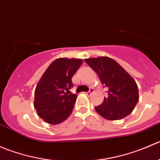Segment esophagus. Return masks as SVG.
I'll return each mask as SVG.
<instances>
[{
    "instance_id": "34e87169",
    "label": "esophagus",
    "mask_w": 160,
    "mask_h": 160,
    "mask_svg": "<svg viewBox=\"0 0 160 160\" xmlns=\"http://www.w3.org/2000/svg\"><path fill=\"white\" fill-rule=\"evenodd\" d=\"M93 92H94V89H93V88H90L89 91L86 92V94L88 95V96H90V95H91Z\"/></svg>"
}]
</instances>
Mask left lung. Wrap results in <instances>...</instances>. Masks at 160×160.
<instances>
[{
    "mask_svg": "<svg viewBox=\"0 0 160 160\" xmlns=\"http://www.w3.org/2000/svg\"><path fill=\"white\" fill-rule=\"evenodd\" d=\"M108 89V97L95 107L97 112L108 120H120L132 113L138 101L135 80L115 60L106 56L85 59Z\"/></svg>",
    "mask_w": 160,
    "mask_h": 160,
    "instance_id": "8db88e82",
    "label": "left lung"
}]
</instances>
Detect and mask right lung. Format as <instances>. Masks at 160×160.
Listing matches in <instances>:
<instances>
[{
	"label": "right lung",
	"mask_w": 160,
	"mask_h": 160,
	"mask_svg": "<svg viewBox=\"0 0 160 160\" xmlns=\"http://www.w3.org/2000/svg\"><path fill=\"white\" fill-rule=\"evenodd\" d=\"M81 59L59 58L49 66L35 90L34 106L47 123L57 125L72 113L77 95L69 93L72 77L83 63Z\"/></svg>",
	"instance_id": "obj_1"
}]
</instances>
